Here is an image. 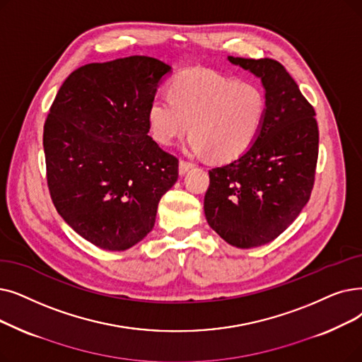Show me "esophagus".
Wrapping results in <instances>:
<instances>
[{"mask_svg":"<svg viewBox=\"0 0 362 362\" xmlns=\"http://www.w3.org/2000/svg\"><path fill=\"white\" fill-rule=\"evenodd\" d=\"M194 167V164L192 163H189V161H186V160H180V163H179V173L180 175L183 176L185 173L189 170V168H192Z\"/></svg>","mask_w":362,"mask_h":362,"instance_id":"esophagus-1","label":"esophagus"}]
</instances>
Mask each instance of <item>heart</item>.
I'll use <instances>...</instances> for the list:
<instances>
[{"label":"heart","mask_w":362,"mask_h":362,"mask_svg":"<svg viewBox=\"0 0 362 362\" xmlns=\"http://www.w3.org/2000/svg\"><path fill=\"white\" fill-rule=\"evenodd\" d=\"M170 96H155L148 106L152 137L171 145L191 130L189 151L210 153L218 163L237 160L257 140L266 119L264 91L253 83L206 69L180 72Z\"/></svg>","instance_id":"heart-1"}]
</instances>
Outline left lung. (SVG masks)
Returning <instances> with one entry per match:
<instances>
[{"label": "left lung", "mask_w": 362, "mask_h": 362, "mask_svg": "<svg viewBox=\"0 0 362 362\" xmlns=\"http://www.w3.org/2000/svg\"><path fill=\"white\" fill-rule=\"evenodd\" d=\"M228 60L260 78L268 109L253 146L209 171L204 213L228 244L251 248L274 241L306 206L315 182L320 133L313 106L279 62Z\"/></svg>", "instance_id": "1"}]
</instances>
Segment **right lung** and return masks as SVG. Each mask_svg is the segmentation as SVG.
Returning a JSON list of instances; mask_svg holds the SVG:
<instances>
[{
  "label": "right lung",
  "instance_id": "add662e5",
  "mask_svg": "<svg viewBox=\"0 0 362 362\" xmlns=\"http://www.w3.org/2000/svg\"><path fill=\"white\" fill-rule=\"evenodd\" d=\"M164 62L130 56L75 69L44 124L47 185L62 218L84 240L122 251L155 225L179 160L148 136V106Z\"/></svg>",
  "mask_w": 362,
  "mask_h": 362
}]
</instances>
